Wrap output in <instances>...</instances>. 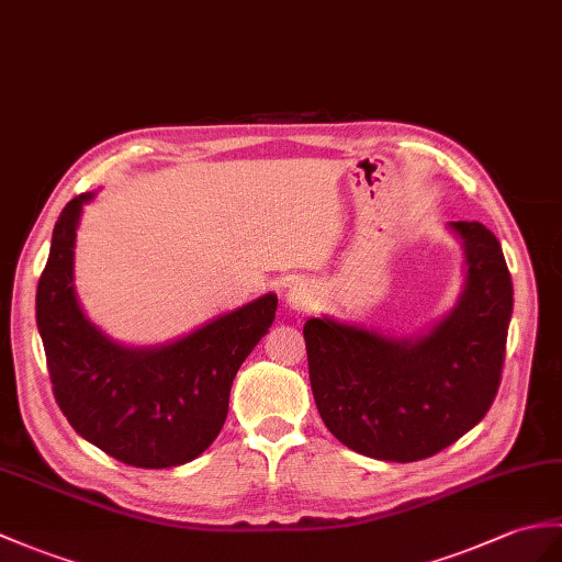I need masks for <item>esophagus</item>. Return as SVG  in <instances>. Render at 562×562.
<instances>
[{
  "mask_svg": "<svg viewBox=\"0 0 562 562\" xmlns=\"http://www.w3.org/2000/svg\"><path fill=\"white\" fill-rule=\"evenodd\" d=\"M286 304L296 311H308L313 306V286L306 282H296L286 292Z\"/></svg>",
  "mask_w": 562,
  "mask_h": 562,
  "instance_id": "esophagus-1",
  "label": "esophagus"
}]
</instances>
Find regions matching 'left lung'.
Instances as JSON below:
<instances>
[{"label":"left lung","instance_id":"left-lung-1","mask_svg":"<svg viewBox=\"0 0 562 562\" xmlns=\"http://www.w3.org/2000/svg\"><path fill=\"white\" fill-rule=\"evenodd\" d=\"M467 282L446 318L414 340L337 323L304 325L313 400L330 434L367 458L426 460L472 430L501 385L513 280L481 222H450Z\"/></svg>","mask_w":562,"mask_h":562}]
</instances>
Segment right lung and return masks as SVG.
<instances>
[{"instance_id": "obj_1", "label": "right lung", "mask_w": 562, "mask_h": 562, "mask_svg": "<svg viewBox=\"0 0 562 562\" xmlns=\"http://www.w3.org/2000/svg\"><path fill=\"white\" fill-rule=\"evenodd\" d=\"M64 207L37 282L35 318L52 393L74 430L110 458L140 469L187 464L217 438L244 359L276 321L278 296L217 316L160 347H124L78 306L74 246L83 203Z\"/></svg>"}]
</instances>
